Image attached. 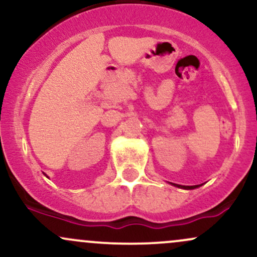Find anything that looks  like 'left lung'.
<instances>
[{
	"mask_svg": "<svg viewBox=\"0 0 257 257\" xmlns=\"http://www.w3.org/2000/svg\"><path fill=\"white\" fill-rule=\"evenodd\" d=\"M174 186H178V187L185 188V190H192V188H196V187H198L199 185H196V186H181V185H176V184H174Z\"/></svg>",
	"mask_w": 257,
	"mask_h": 257,
	"instance_id": "obj_1",
	"label": "left lung"
}]
</instances>
